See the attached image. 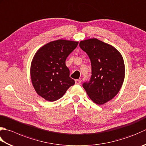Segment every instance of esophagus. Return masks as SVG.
Returning a JSON list of instances; mask_svg holds the SVG:
<instances>
[{
  "instance_id": "obj_1",
  "label": "esophagus",
  "mask_w": 146,
  "mask_h": 146,
  "mask_svg": "<svg viewBox=\"0 0 146 146\" xmlns=\"http://www.w3.org/2000/svg\"><path fill=\"white\" fill-rule=\"evenodd\" d=\"M75 84L77 85H80L81 84V81L80 80H75Z\"/></svg>"
}]
</instances>
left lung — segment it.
I'll list each match as a JSON object with an SVG mask.
<instances>
[{
  "instance_id": "left-lung-1",
  "label": "left lung",
  "mask_w": 146,
  "mask_h": 146,
  "mask_svg": "<svg viewBox=\"0 0 146 146\" xmlns=\"http://www.w3.org/2000/svg\"><path fill=\"white\" fill-rule=\"evenodd\" d=\"M79 45L89 57L92 66L90 81L84 83L83 87L93 102L104 104L121 88L125 73L123 59L115 47L97 38L82 40Z\"/></svg>"
}]
</instances>
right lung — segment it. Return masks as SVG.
I'll return each mask as SVG.
<instances>
[{"label":"right lung","mask_w":146,"mask_h":146,"mask_svg":"<svg viewBox=\"0 0 146 146\" xmlns=\"http://www.w3.org/2000/svg\"><path fill=\"white\" fill-rule=\"evenodd\" d=\"M78 44L76 41L57 40L35 53L31 63V82L36 92L46 101L52 102L62 98L75 84L65 61Z\"/></svg>","instance_id":"add662e5"}]
</instances>
